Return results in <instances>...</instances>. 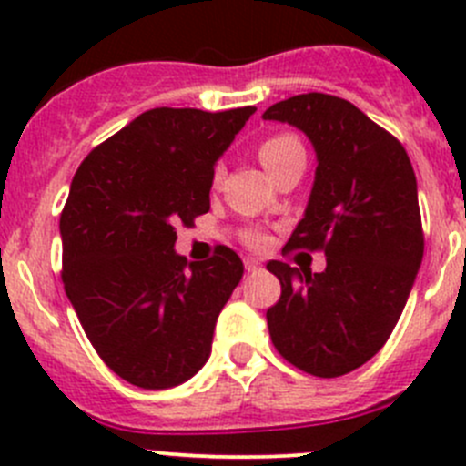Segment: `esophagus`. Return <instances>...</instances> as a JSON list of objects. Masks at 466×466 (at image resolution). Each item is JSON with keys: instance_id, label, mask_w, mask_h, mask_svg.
Listing matches in <instances>:
<instances>
[{"instance_id": "obj_1", "label": "esophagus", "mask_w": 466, "mask_h": 466, "mask_svg": "<svg viewBox=\"0 0 466 466\" xmlns=\"http://www.w3.org/2000/svg\"><path fill=\"white\" fill-rule=\"evenodd\" d=\"M243 263H246V270H248V272L259 270V268L263 266V263H261L259 259H255V257H246V261H243Z\"/></svg>"}]
</instances>
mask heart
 Segmentation results:
<instances>
[{
	"label": "heart",
	"mask_w": 466,
	"mask_h": 466,
	"mask_svg": "<svg viewBox=\"0 0 466 466\" xmlns=\"http://www.w3.org/2000/svg\"><path fill=\"white\" fill-rule=\"evenodd\" d=\"M298 153H304V146L298 137H295V135H289V133L272 135V137H268L266 142L259 146V159L270 173L275 171V168H279L286 159L293 157V155ZM220 176H223V168L218 167L214 173V180L218 182ZM243 238H246V243L250 248H263L268 241L266 234L259 232V229H252V232H248Z\"/></svg>",
	"instance_id": "1"
}]
</instances>
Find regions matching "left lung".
<instances>
[{
  "label": "left lung",
  "mask_w": 466,
  "mask_h": 466,
  "mask_svg": "<svg viewBox=\"0 0 466 466\" xmlns=\"http://www.w3.org/2000/svg\"><path fill=\"white\" fill-rule=\"evenodd\" d=\"M263 119L311 139L316 182L290 250H320L324 272L268 261L281 295L266 311L275 350L302 372L342 377L385 345L424 257L417 177L406 148L354 103L309 92Z\"/></svg>",
  "instance_id": "left-lung-1"
}]
</instances>
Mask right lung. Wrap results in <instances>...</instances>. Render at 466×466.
<instances>
[{
  "label": "right lung",
  "instance_id": "add662e5",
  "mask_svg": "<svg viewBox=\"0 0 466 466\" xmlns=\"http://www.w3.org/2000/svg\"><path fill=\"white\" fill-rule=\"evenodd\" d=\"M255 110L153 107L74 176L60 214L65 293L103 363L137 388L185 383L209 359L243 261L218 246L187 263L176 228L209 211L216 159Z\"/></svg>",
  "mask_w": 466,
  "mask_h": 466
}]
</instances>
